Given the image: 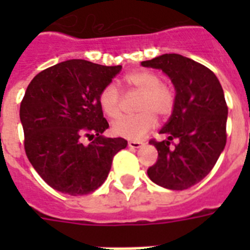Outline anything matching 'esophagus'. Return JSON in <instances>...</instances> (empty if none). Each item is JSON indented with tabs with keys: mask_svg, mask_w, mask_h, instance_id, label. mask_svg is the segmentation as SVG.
I'll return each instance as SVG.
<instances>
[{
	"mask_svg": "<svg viewBox=\"0 0 250 250\" xmlns=\"http://www.w3.org/2000/svg\"><path fill=\"white\" fill-rule=\"evenodd\" d=\"M143 145V143H140V141H128V146L131 149H139Z\"/></svg>",
	"mask_w": 250,
	"mask_h": 250,
	"instance_id": "1",
	"label": "esophagus"
}]
</instances>
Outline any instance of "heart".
I'll list each match as a JSON object with an SVG mask.
<instances>
[{
  "label": "heart",
  "mask_w": 250,
  "mask_h": 250,
  "mask_svg": "<svg viewBox=\"0 0 250 250\" xmlns=\"http://www.w3.org/2000/svg\"><path fill=\"white\" fill-rule=\"evenodd\" d=\"M129 90L141 93L136 105L139 114L122 117L113 123V132L129 140H141L156 125V117L167 118L175 106V90L161 82L160 75L150 70H136L123 78ZM98 104L106 117L117 119L122 114V94L117 85L107 84L98 94Z\"/></svg>",
  "instance_id": "heart-1"
}]
</instances>
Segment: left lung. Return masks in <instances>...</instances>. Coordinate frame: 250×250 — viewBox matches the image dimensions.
Here are the masks:
<instances>
[{
	"instance_id": "1",
	"label": "left lung",
	"mask_w": 250,
	"mask_h": 250,
	"mask_svg": "<svg viewBox=\"0 0 250 250\" xmlns=\"http://www.w3.org/2000/svg\"><path fill=\"white\" fill-rule=\"evenodd\" d=\"M141 64L161 68L176 89L172 114L160 131L167 140L149 141L158 160L148 168V176L167 189H188L213 170L226 146L225 93L211 70L180 54H164Z\"/></svg>"
}]
</instances>
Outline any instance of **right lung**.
<instances>
[{"label":"right lung","instance_id":"add662e5","mask_svg":"<svg viewBox=\"0 0 250 250\" xmlns=\"http://www.w3.org/2000/svg\"><path fill=\"white\" fill-rule=\"evenodd\" d=\"M121 70L70 60L39 72L27 86L19 113L25 154L53 189L71 196L94 192L114 156L127 146L122 137L102 136L109 123L98 104L101 89ZM83 137L94 141L84 146Z\"/></svg>","mask_w":250,"mask_h":250}]
</instances>
